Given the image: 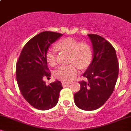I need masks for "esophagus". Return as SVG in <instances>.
Masks as SVG:
<instances>
[{
	"instance_id": "esophagus-1",
	"label": "esophagus",
	"mask_w": 131,
	"mask_h": 131,
	"mask_svg": "<svg viewBox=\"0 0 131 131\" xmlns=\"http://www.w3.org/2000/svg\"><path fill=\"white\" fill-rule=\"evenodd\" d=\"M70 83H69V82H62V85L63 87H66L68 85H69Z\"/></svg>"
}]
</instances>
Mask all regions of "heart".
Returning <instances> with one entry per match:
<instances>
[{
	"label": "heart",
	"mask_w": 131,
	"mask_h": 131,
	"mask_svg": "<svg viewBox=\"0 0 131 131\" xmlns=\"http://www.w3.org/2000/svg\"><path fill=\"white\" fill-rule=\"evenodd\" d=\"M57 47L70 53L69 63L68 66H62L55 70V76L58 79L69 82L74 79L79 73V67L85 69L90 64L92 60V51L87 43H79L76 39L67 37L61 40ZM46 59L51 67L57 64L56 49L51 48L46 53Z\"/></svg>",
	"instance_id": "obj_1"
}]
</instances>
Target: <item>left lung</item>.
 Returning <instances> with one entry per match:
<instances>
[{
  "label": "left lung",
  "instance_id": "1",
  "mask_svg": "<svg viewBox=\"0 0 131 131\" xmlns=\"http://www.w3.org/2000/svg\"><path fill=\"white\" fill-rule=\"evenodd\" d=\"M92 45V60L83 73L86 81L79 82L80 89L74 95V103L82 110L92 111L101 107L113 92L118 74L116 51L99 35H88Z\"/></svg>",
  "mask_w": 131,
  "mask_h": 131
}]
</instances>
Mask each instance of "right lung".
Returning a JSON list of instances; mask_svg holds the SVG:
<instances>
[{
    "instance_id": "obj_1",
    "label": "right lung",
    "mask_w": 131,
    "mask_h": 131,
    "mask_svg": "<svg viewBox=\"0 0 131 131\" xmlns=\"http://www.w3.org/2000/svg\"><path fill=\"white\" fill-rule=\"evenodd\" d=\"M62 36L52 31H43L35 36L23 48L17 62L16 76L21 94L38 110L55 107L63 88L57 80L49 85L43 81L45 77L51 76L46 59L48 48Z\"/></svg>"
}]
</instances>
